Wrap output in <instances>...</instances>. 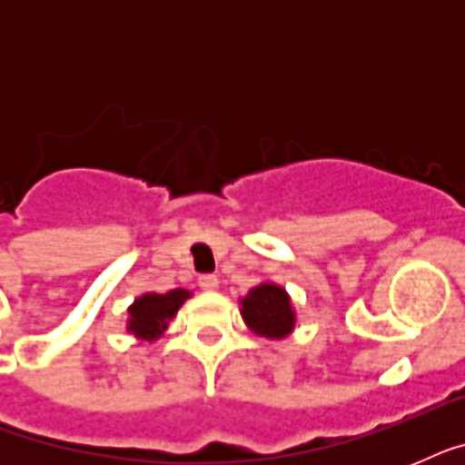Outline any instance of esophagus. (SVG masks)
<instances>
[{
	"label": "esophagus",
	"instance_id": "34e87169",
	"mask_svg": "<svg viewBox=\"0 0 465 465\" xmlns=\"http://www.w3.org/2000/svg\"><path fill=\"white\" fill-rule=\"evenodd\" d=\"M197 284H200V290L214 292L219 287V280H217V275H200L197 277Z\"/></svg>",
	"mask_w": 465,
	"mask_h": 465
}]
</instances>
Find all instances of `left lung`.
I'll list each match as a JSON object with an SVG mask.
<instances>
[{
	"mask_svg": "<svg viewBox=\"0 0 465 465\" xmlns=\"http://www.w3.org/2000/svg\"><path fill=\"white\" fill-rule=\"evenodd\" d=\"M243 304V321L258 335L265 338H282L294 325V313L290 309V297L277 284H261L248 292Z\"/></svg>",
	"mask_w": 465,
	"mask_h": 465,
	"instance_id": "obj_1",
	"label": "left lung"
}]
</instances>
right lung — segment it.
<instances>
[{
	"label": "right lung",
	"instance_id": "1",
	"mask_svg": "<svg viewBox=\"0 0 465 465\" xmlns=\"http://www.w3.org/2000/svg\"><path fill=\"white\" fill-rule=\"evenodd\" d=\"M185 290H173L168 294H144L130 306V331L137 338L152 340L166 328L168 318L175 316L178 306L188 299Z\"/></svg>",
	"mask_w": 465,
	"mask_h": 465
}]
</instances>
